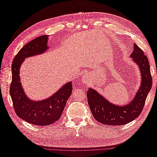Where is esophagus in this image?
Returning a JSON list of instances; mask_svg holds the SVG:
<instances>
[{
	"label": "esophagus",
	"instance_id": "1",
	"mask_svg": "<svg viewBox=\"0 0 157 157\" xmlns=\"http://www.w3.org/2000/svg\"><path fill=\"white\" fill-rule=\"evenodd\" d=\"M86 82H87V80H86Z\"/></svg>",
	"mask_w": 157,
	"mask_h": 157
}]
</instances>
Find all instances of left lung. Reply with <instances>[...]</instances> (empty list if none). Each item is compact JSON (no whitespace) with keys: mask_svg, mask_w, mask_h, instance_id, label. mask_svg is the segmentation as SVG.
<instances>
[{"mask_svg":"<svg viewBox=\"0 0 157 157\" xmlns=\"http://www.w3.org/2000/svg\"><path fill=\"white\" fill-rule=\"evenodd\" d=\"M131 57L138 66L142 75L141 86L131 102L121 106L115 105L92 88H89L87 91L88 102L91 113L97 121L104 125H123L136 119L144 109L147 96L152 87L148 59L136 44H134Z\"/></svg>","mask_w":157,"mask_h":157,"instance_id":"8db88e82","label":"left lung"}]
</instances>
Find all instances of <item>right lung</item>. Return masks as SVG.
<instances>
[{"label":"right lung","instance_id":"right-lung-1","mask_svg":"<svg viewBox=\"0 0 157 157\" xmlns=\"http://www.w3.org/2000/svg\"><path fill=\"white\" fill-rule=\"evenodd\" d=\"M48 36L36 37L26 44L15 56L12 66V80L10 94L14 110L21 119L32 125L45 126L60 119L72 92V83L63 85L51 97L43 101H35L29 99L21 86L19 69L25 58L44 53L48 48Z\"/></svg>","mask_w":157,"mask_h":157}]
</instances>
